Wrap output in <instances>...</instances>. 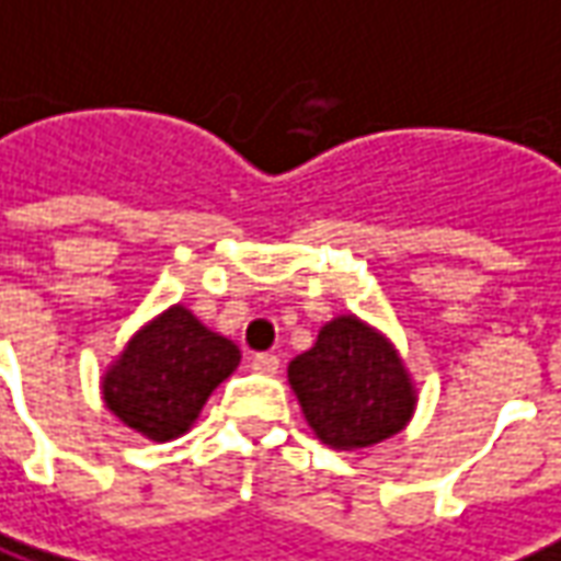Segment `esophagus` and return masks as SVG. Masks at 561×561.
I'll return each instance as SVG.
<instances>
[{
    "label": "esophagus",
    "mask_w": 561,
    "mask_h": 561,
    "mask_svg": "<svg viewBox=\"0 0 561 561\" xmlns=\"http://www.w3.org/2000/svg\"><path fill=\"white\" fill-rule=\"evenodd\" d=\"M251 368L257 371V375H276L279 371V356H273V353H257V356H251Z\"/></svg>",
    "instance_id": "34e87169"
}]
</instances>
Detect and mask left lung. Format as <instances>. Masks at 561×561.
I'll list each match as a JSON object with an SVG mask.
<instances>
[{
    "mask_svg": "<svg viewBox=\"0 0 561 561\" xmlns=\"http://www.w3.org/2000/svg\"><path fill=\"white\" fill-rule=\"evenodd\" d=\"M288 383L312 436L334 451L390 439L417 411V383L402 353L356 312L319 329L316 344L288 365Z\"/></svg>",
    "mask_w": 561,
    "mask_h": 561,
    "instance_id": "1",
    "label": "left lung"
}]
</instances>
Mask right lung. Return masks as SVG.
I'll use <instances>...</instances> for the list:
<instances>
[{"label": "right lung", "mask_w": 561, "mask_h": 561, "mask_svg": "<svg viewBox=\"0 0 561 561\" xmlns=\"http://www.w3.org/2000/svg\"><path fill=\"white\" fill-rule=\"evenodd\" d=\"M230 337L205 329L184 304L152 316L101 375L104 405L144 439L171 442L199 421L208 396L239 368Z\"/></svg>", "instance_id": "right-lung-1"}]
</instances>
